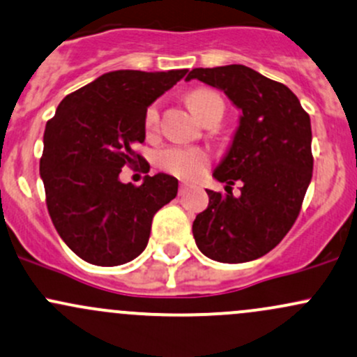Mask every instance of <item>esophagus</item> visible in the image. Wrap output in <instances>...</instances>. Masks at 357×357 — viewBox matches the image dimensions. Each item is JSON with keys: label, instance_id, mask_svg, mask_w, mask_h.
<instances>
[{"label": "esophagus", "instance_id": "esophagus-1", "mask_svg": "<svg viewBox=\"0 0 357 357\" xmlns=\"http://www.w3.org/2000/svg\"><path fill=\"white\" fill-rule=\"evenodd\" d=\"M188 188H190V185H188V183H185V181H183L181 185H179V195H185V193H186V190H188Z\"/></svg>", "mask_w": 357, "mask_h": 357}]
</instances>
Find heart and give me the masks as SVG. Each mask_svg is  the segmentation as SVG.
<instances>
[{"instance_id":"obj_1","label":"heart","mask_w":357,"mask_h":357,"mask_svg":"<svg viewBox=\"0 0 357 357\" xmlns=\"http://www.w3.org/2000/svg\"><path fill=\"white\" fill-rule=\"evenodd\" d=\"M220 100L212 90H195L188 96V104L191 111L200 118L205 111L212 106L213 102ZM157 123H159V107L157 104H152L145 112V130L153 131ZM157 162L164 171L171 172V174L181 176V178H197L205 171L208 164V155L200 149H185V147H169L160 150L157 155Z\"/></svg>"}]
</instances>
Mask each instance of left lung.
Here are the masks:
<instances>
[{"instance_id":"obj_1","label":"left lung","mask_w":357,"mask_h":357,"mask_svg":"<svg viewBox=\"0 0 357 357\" xmlns=\"http://www.w3.org/2000/svg\"><path fill=\"white\" fill-rule=\"evenodd\" d=\"M222 90L241 111L226 155L213 178L226 195L207 190L208 207L193 222L205 257L245 264L273 250L298 219L313 172L311 121L298 97L245 65L195 68L186 82ZM242 183V195L228 190Z\"/></svg>"}]
</instances>
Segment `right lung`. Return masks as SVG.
Instances as JSON below:
<instances>
[{
  "instance_id": "right-lung-1",
  "label": "right lung",
  "mask_w": 357,
  "mask_h": 357,
  "mask_svg": "<svg viewBox=\"0 0 357 357\" xmlns=\"http://www.w3.org/2000/svg\"><path fill=\"white\" fill-rule=\"evenodd\" d=\"M188 70H116L59 102L44 131L40 178L52 224L82 260L116 267L147 248L152 219L178 195V179L157 172L140 186L121 183L125 166H147L145 112Z\"/></svg>"
}]
</instances>
